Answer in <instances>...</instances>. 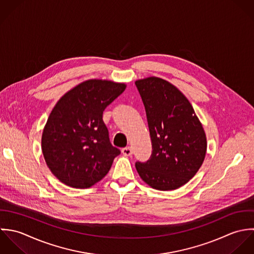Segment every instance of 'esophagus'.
I'll use <instances>...</instances> for the list:
<instances>
[{
    "mask_svg": "<svg viewBox=\"0 0 254 254\" xmlns=\"http://www.w3.org/2000/svg\"><path fill=\"white\" fill-rule=\"evenodd\" d=\"M122 152H123V154H124L125 156H130V155L132 154V149H131V147L127 146V147L123 148V149H122Z\"/></svg>",
    "mask_w": 254,
    "mask_h": 254,
    "instance_id": "34e87169",
    "label": "esophagus"
}]
</instances>
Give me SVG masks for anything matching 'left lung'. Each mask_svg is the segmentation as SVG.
Wrapping results in <instances>:
<instances>
[{
	"label": "left lung",
	"mask_w": 254,
	"mask_h": 254,
	"mask_svg": "<svg viewBox=\"0 0 254 254\" xmlns=\"http://www.w3.org/2000/svg\"><path fill=\"white\" fill-rule=\"evenodd\" d=\"M143 102L152 153L135 163L140 178L158 190H173L197 173L206 154L202 126L187 97L170 82L148 77L135 81Z\"/></svg>",
	"instance_id": "obj_1"
}]
</instances>
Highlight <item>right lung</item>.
I'll return each instance as SVG.
<instances>
[{"mask_svg": "<svg viewBox=\"0 0 254 254\" xmlns=\"http://www.w3.org/2000/svg\"><path fill=\"white\" fill-rule=\"evenodd\" d=\"M125 89L124 83L91 79L56 104L43 130L42 152L62 183L87 189L108 174L121 151L110 141L103 112Z\"/></svg>", "mask_w": 254, "mask_h": 254, "instance_id": "1", "label": "right lung"}]
</instances>
